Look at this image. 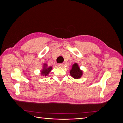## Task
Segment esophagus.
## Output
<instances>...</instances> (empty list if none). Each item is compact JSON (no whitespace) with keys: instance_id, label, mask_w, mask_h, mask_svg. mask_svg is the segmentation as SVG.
I'll return each mask as SVG.
<instances>
[{"instance_id":"1","label":"esophagus","mask_w":123,"mask_h":123,"mask_svg":"<svg viewBox=\"0 0 123 123\" xmlns=\"http://www.w3.org/2000/svg\"><path fill=\"white\" fill-rule=\"evenodd\" d=\"M58 67H62L64 66V64H59L58 65Z\"/></svg>"}]
</instances>
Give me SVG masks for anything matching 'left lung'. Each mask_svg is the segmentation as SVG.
Returning <instances> with one entry per match:
<instances>
[{"instance_id": "8db88e82", "label": "left lung", "mask_w": 123, "mask_h": 123, "mask_svg": "<svg viewBox=\"0 0 123 123\" xmlns=\"http://www.w3.org/2000/svg\"><path fill=\"white\" fill-rule=\"evenodd\" d=\"M70 75L72 77L75 79H79L83 75V72L81 71L79 67V65L77 63L73 64L72 67V69L70 71Z\"/></svg>"}]
</instances>
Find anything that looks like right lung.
<instances>
[{
  "label": "right lung",
  "mask_w": 123,
  "mask_h": 123,
  "mask_svg": "<svg viewBox=\"0 0 123 123\" xmlns=\"http://www.w3.org/2000/svg\"><path fill=\"white\" fill-rule=\"evenodd\" d=\"M52 69V67H48L47 64H44L43 66V69L41 71V74H42V75H43V76H47L50 72Z\"/></svg>",
  "instance_id": "add662e5"
}]
</instances>
